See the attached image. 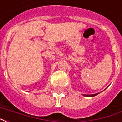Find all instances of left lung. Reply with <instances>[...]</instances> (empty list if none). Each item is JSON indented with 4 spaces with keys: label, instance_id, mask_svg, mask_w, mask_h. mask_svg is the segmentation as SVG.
Masks as SVG:
<instances>
[{
    "label": "left lung",
    "instance_id": "left-lung-1",
    "mask_svg": "<svg viewBox=\"0 0 122 122\" xmlns=\"http://www.w3.org/2000/svg\"><path fill=\"white\" fill-rule=\"evenodd\" d=\"M99 94V93H95V94H92V95H85L83 94L84 96H86V97H94L95 95H97Z\"/></svg>",
    "mask_w": 122,
    "mask_h": 122
}]
</instances>
